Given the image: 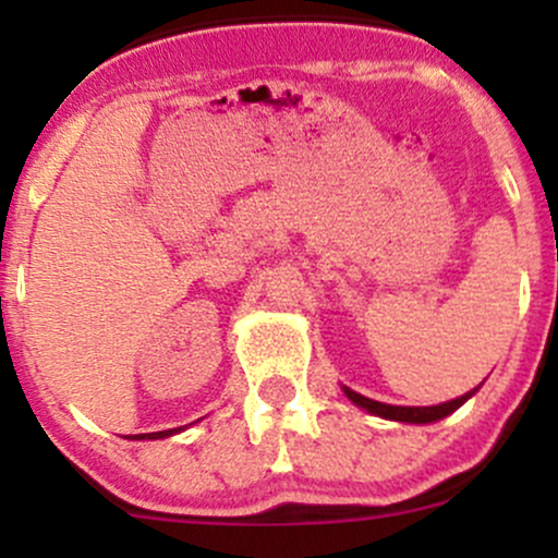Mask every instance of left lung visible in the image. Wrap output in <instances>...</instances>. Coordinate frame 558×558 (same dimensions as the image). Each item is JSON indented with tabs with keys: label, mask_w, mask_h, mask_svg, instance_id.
Returning <instances> with one entry per match:
<instances>
[{
	"label": "left lung",
	"mask_w": 558,
	"mask_h": 558,
	"mask_svg": "<svg viewBox=\"0 0 558 558\" xmlns=\"http://www.w3.org/2000/svg\"><path fill=\"white\" fill-rule=\"evenodd\" d=\"M477 390H480V386L472 388V390H466V393L459 396V399H451V401H446V403H435V407H393V403L373 401V399H367V396L356 393V390H351V388L343 386L345 399L354 401L356 407L364 409V412L375 414V417H383V420L409 422V425H430V422H438V420L448 417V414L457 412V409L462 407L466 399H472V396H475Z\"/></svg>",
	"instance_id": "left-lung-1"
}]
</instances>
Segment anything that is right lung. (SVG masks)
I'll return each instance as SVG.
<instances>
[{"label":"right lung","instance_id":"obj_1","mask_svg":"<svg viewBox=\"0 0 558 558\" xmlns=\"http://www.w3.org/2000/svg\"><path fill=\"white\" fill-rule=\"evenodd\" d=\"M191 425H194V422H191ZM185 427L189 425H183V427H175V430H159V433H141V435H133L131 440H159V438H170V435H175V433H183Z\"/></svg>","mask_w":558,"mask_h":558}]
</instances>
